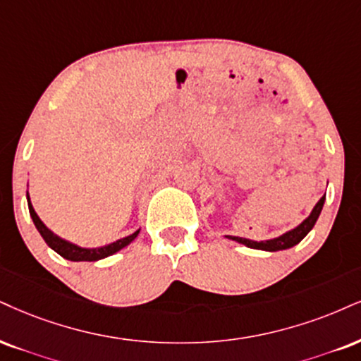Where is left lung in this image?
<instances>
[{"label":"left lung","mask_w":361,"mask_h":361,"mask_svg":"<svg viewBox=\"0 0 361 361\" xmlns=\"http://www.w3.org/2000/svg\"><path fill=\"white\" fill-rule=\"evenodd\" d=\"M323 204H324V195L317 202V206L313 207L311 214L306 217V219L301 222V224L298 226V228H295L293 231H289V233H286V234L279 235V238L269 239V241H251V239L238 238V235H228V238L233 239V241L241 243V244H244V246H247V247L262 249V251H281V249L293 247V246H296V244L300 243L301 239H303L305 235L308 234L311 229H313L314 222H317L319 212H322V209H323Z\"/></svg>","instance_id":"8db88e82"}]
</instances>
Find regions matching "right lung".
<instances>
[{
    "label": "right lung",
    "mask_w": 361,
    "mask_h": 361,
    "mask_svg": "<svg viewBox=\"0 0 361 361\" xmlns=\"http://www.w3.org/2000/svg\"><path fill=\"white\" fill-rule=\"evenodd\" d=\"M26 197H28L30 216H31V219H33L35 226H37L38 233L42 234L44 243H47L48 246L53 249V251H56L61 257H65V259H70V261H97V259H102V257L114 255V252H117L122 247H126L127 244H130L133 239L137 238V234H139V231H135V233L127 235V238L118 239V241H115L112 244H106V246L97 247V249H87V247L75 246V244L65 241V239L58 238V235L53 234L51 231L43 224L37 212H35V209L30 202V195L28 194H26Z\"/></svg>",
    "instance_id": "add662e5"
}]
</instances>
